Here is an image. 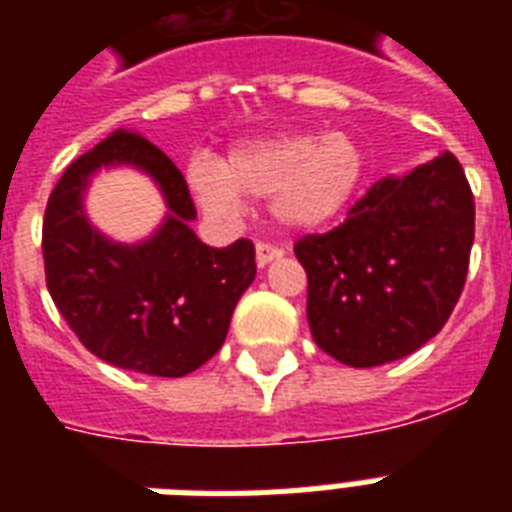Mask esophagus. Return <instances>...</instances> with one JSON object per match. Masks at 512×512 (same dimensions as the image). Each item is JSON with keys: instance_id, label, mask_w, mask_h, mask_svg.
I'll return each mask as SVG.
<instances>
[{"instance_id": "1", "label": "esophagus", "mask_w": 512, "mask_h": 512, "mask_svg": "<svg viewBox=\"0 0 512 512\" xmlns=\"http://www.w3.org/2000/svg\"><path fill=\"white\" fill-rule=\"evenodd\" d=\"M284 255L279 247H273V244H265V241H260L255 247V260L260 268H265V265H271L273 260H279V257Z\"/></svg>"}]
</instances>
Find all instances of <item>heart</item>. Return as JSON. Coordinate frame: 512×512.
I'll use <instances>...</instances> for the list:
<instances>
[{
	"instance_id": "1",
	"label": "heart",
	"mask_w": 512,
	"mask_h": 512,
	"mask_svg": "<svg viewBox=\"0 0 512 512\" xmlns=\"http://www.w3.org/2000/svg\"><path fill=\"white\" fill-rule=\"evenodd\" d=\"M364 180V146L342 130H281L239 140L220 162L193 156L185 167V185L209 215H239L244 199L271 196L273 220L297 233L335 223Z\"/></svg>"
}]
</instances>
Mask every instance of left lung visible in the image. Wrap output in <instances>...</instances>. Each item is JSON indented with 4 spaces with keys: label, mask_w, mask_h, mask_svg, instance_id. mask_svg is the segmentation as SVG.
I'll list each match as a JSON object with an SVG mask.
<instances>
[{
    "label": "left lung",
    "mask_w": 512,
    "mask_h": 512,
    "mask_svg": "<svg viewBox=\"0 0 512 512\" xmlns=\"http://www.w3.org/2000/svg\"><path fill=\"white\" fill-rule=\"evenodd\" d=\"M473 233V193L454 154L380 177L340 228L295 244L316 345L358 369L422 348L460 300Z\"/></svg>",
    "instance_id": "left-lung-1"
}]
</instances>
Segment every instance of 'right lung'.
I'll return each instance as SVG.
<instances>
[{
  "label": "right lung",
  "mask_w": 512,
  "mask_h": 512,
  "mask_svg": "<svg viewBox=\"0 0 512 512\" xmlns=\"http://www.w3.org/2000/svg\"><path fill=\"white\" fill-rule=\"evenodd\" d=\"M132 166L155 180L168 212L146 240L106 237L83 207L100 169ZM191 193L170 156L138 130H116L76 159L47 201L44 273L52 300L90 353L119 369L183 377L215 356L233 308L255 281V247H207Z\"/></svg>",
  "instance_id": "obj_1"
}]
</instances>
